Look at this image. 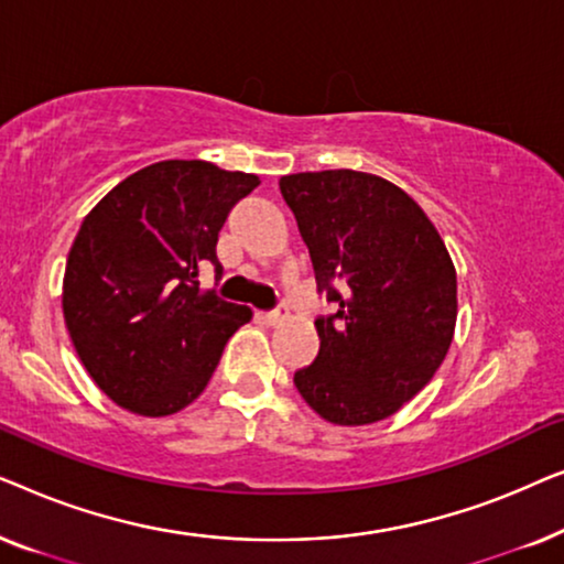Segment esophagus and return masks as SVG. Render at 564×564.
I'll list each match as a JSON object with an SVG mask.
<instances>
[{"label": "esophagus", "mask_w": 564, "mask_h": 564, "mask_svg": "<svg viewBox=\"0 0 564 564\" xmlns=\"http://www.w3.org/2000/svg\"><path fill=\"white\" fill-rule=\"evenodd\" d=\"M259 318L264 321L267 326H280V323H284V321L290 318V313H288V307H280V311H272V313H261Z\"/></svg>", "instance_id": "34e87169"}]
</instances>
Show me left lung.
Instances as JSON below:
<instances>
[{"instance_id":"left-lung-1","label":"left lung","mask_w":564,"mask_h":564,"mask_svg":"<svg viewBox=\"0 0 564 564\" xmlns=\"http://www.w3.org/2000/svg\"><path fill=\"white\" fill-rule=\"evenodd\" d=\"M336 313L315 321L321 349L295 388L321 419L367 426L426 388L457 326V272L419 203L354 169L280 180ZM343 284V292L333 282Z\"/></svg>"}]
</instances>
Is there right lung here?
<instances>
[{
  "mask_svg": "<svg viewBox=\"0 0 564 564\" xmlns=\"http://www.w3.org/2000/svg\"><path fill=\"white\" fill-rule=\"evenodd\" d=\"M257 187V174L169 159L126 176L84 218L61 307L84 369L115 405L145 419L180 413L251 321V307L226 303L197 276L205 264L223 272V223Z\"/></svg>",
  "mask_w": 564,
  "mask_h": 564,
  "instance_id": "1",
  "label": "right lung"
}]
</instances>
